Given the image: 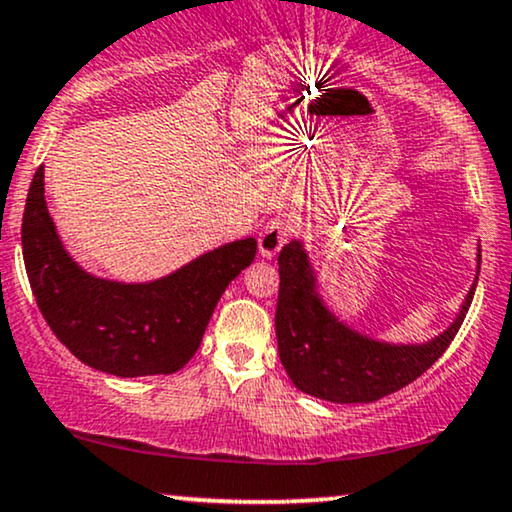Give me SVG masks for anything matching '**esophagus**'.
Here are the masks:
<instances>
[{
	"instance_id": "obj_1",
	"label": "esophagus",
	"mask_w": 512,
	"mask_h": 512,
	"mask_svg": "<svg viewBox=\"0 0 512 512\" xmlns=\"http://www.w3.org/2000/svg\"><path fill=\"white\" fill-rule=\"evenodd\" d=\"M295 234V224L290 217H274L271 222L264 226V231L260 234V252L264 257L276 255L283 245L288 243V238Z\"/></svg>"
}]
</instances>
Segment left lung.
Instances as JSON below:
<instances>
[{
    "label": "left lung",
    "instance_id": "8db88e82",
    "mask_svg": "<svg viewBox=\"0 0 512 512\" xmlns=\"http://www.w3.org/2000/svg\"><path fill=\"white\" fill-rule=\"evenodd\" d=\"M278 274V357L297 390L333 404H371L420 378L456 338L477 286L475 278L456 321L439 338L425 345H387L349 331L328 312L300 241L281 250Z\"/></svg>",
    "mask_w": 512,
    "mask_h": 512
}]
</instances>
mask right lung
<instances>
[{
  "label": "right lung",
  "mask_w": 512,
  "mask_h": 512,
  "mask_svg": "<svg viewBox=\"0 0 512 512\" xmlns=\"http://www.w3.org/2000/svg\"><path fill=\"white\" fill-rule=\"evenodd\" d=\"M21 241L32 295L56 338L82 364L120 378L165 375L189 364L219 297L257 252L255 238H243L151 283L96 278L58 241L44 200V167L32 177Z\"/></svg>",
  "instance_id": "1"
}]
</instances>
